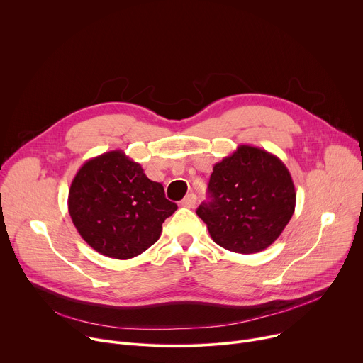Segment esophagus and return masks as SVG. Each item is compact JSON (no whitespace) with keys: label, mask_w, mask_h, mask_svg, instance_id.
<instances>
[{"label":"esophagus","mask_w":363,"mask_h":363,"mask_svg":"<svg viewBox=\"0 0 363 363\" xmlns=\"http://www.w3.org/2000/svg\"><path fill=\"white\" fill-rule=\"evenodd\" d=\"M196 201H197L196 194H192V192H191V194L185 196V199L181 201V206H182V207H186V208H194Z\"/></svg>","instance_id":"esophagus-1"}]
</instances>
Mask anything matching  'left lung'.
<instances>
[{
	"label": "left lung",
	"mask_w": 363,
	"mask_h": 363,
	"mask_svg": "<svg viewBox=\"0 0 363 363\" xmlns=\"http://www.w3.org/2000/svg\"><path fill=\"white\" fill-rule=\"evenodd\" d=\"M208 199L197 208L199 217L217 245L239 254L269 248L296 206L295 185L284 163L247 144L213 166Z\"/></svg>",
	"instance_id": "8db88e82"
}]
</instances>
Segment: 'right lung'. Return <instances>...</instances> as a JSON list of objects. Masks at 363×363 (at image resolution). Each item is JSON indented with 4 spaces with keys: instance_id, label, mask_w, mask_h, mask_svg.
Segmentation results:
<instances>
[{
    "instance_id": "add662e5",
    "label": "right lung",
    "mask_w": 363,
    "mask_h": 363,
    "mask_svg": "<svg viewBox=\"0 0 363 363\" xmlns=\"http://www.w3.org/2000/svg\"><path fill=\"white\" fill-rule=\"evenodd\" d=\"M178 206L123 150L87 160L68 191V213L86 242L102 255L130 259L150 248Z\"/></svg>"
}]
</instances>
